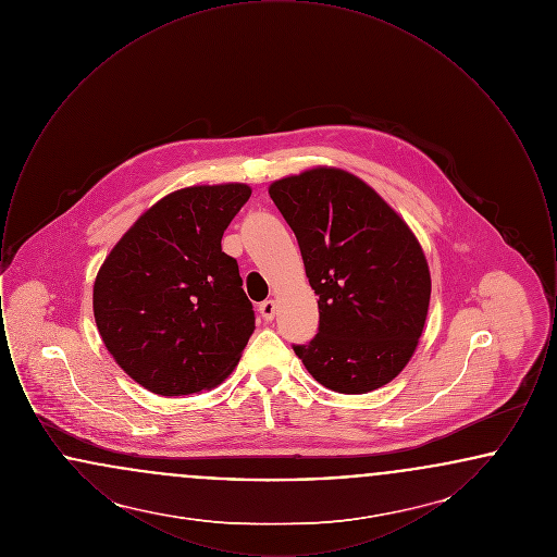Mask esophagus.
<instances>
[{
    "instance_id": "obj_1",
    "label": "esophagus",
    "mask_w": 557,
    "mask_h": 557,
    "mask_svg": "<svg viewBox=\"0 0 557 557\" xmlns=\"http://www.w3.org/2000/svg\"><path fill=\"white\" fill-rule=\"evenodd\" d=\"M259 311H261V315L267 319V321H271V319L275 318V311H277V305H275V300H263L261 305H259Z\"/></svg>"
}]
</instances>
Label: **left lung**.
Instances as JSON below:
<instances>
[{
	"label": "left lung",
	"instance_id": "8db88e82",
	"mask_svg": "<svg viewBox=\"0 0 557 557\" xmlns=\"http://www.w3.org/2000/svg\"><path fill=\"white\" fill-rule=\"evenodd\" d=\"M318 294L319 332L294 352L321 386L366 395L411 361L430 305L420 239L373 187L338 166L269 186Z\"/></svg>",
	"mask_w": 557,
	"mask_h": 557
}]
</instances>
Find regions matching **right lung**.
Instances as JSON below:
<instances>
[{
  "mask_svg": "<svg viewBox=\"0 0 557 557\" xmlns=\"http://www.w3.org/2000/svg\"><path fill=\"white\" fill-rule=\"evenodd\" d=\"M250 194L246 184L175 189L137 216L100 267L98 332L146 391H211L238 366L255 313L221 238Z\"/></svg>",
  "mask_w": 557,
  "mask_h": 557,
  "instance_id": "right-lung-1",
  "label": "right lung"
}]
</instances>
